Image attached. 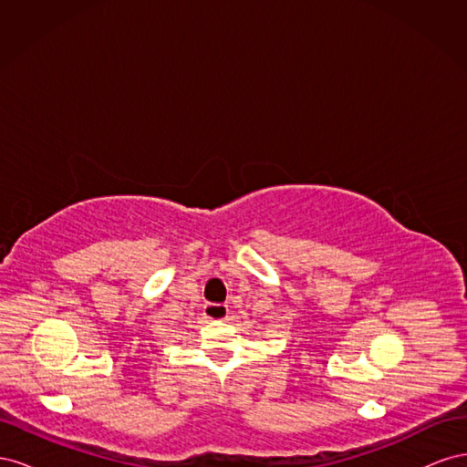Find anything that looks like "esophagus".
<instances>
[{"mask_svg":"<svg viewBox=\"0 0 467 467\" xmlns=\"http://www.w3.org/2000/svg\"><path fill=\"white\" fill-rule=\"evenodd\" d=\"M204 316L208 319H214V321L225 319V317H228V306H223V304H206L204 306Z\"/></svg>","mask_w":467,"mask_h":467,"instance_id":"34e87169","label":"esophagus"}]
</instances>
